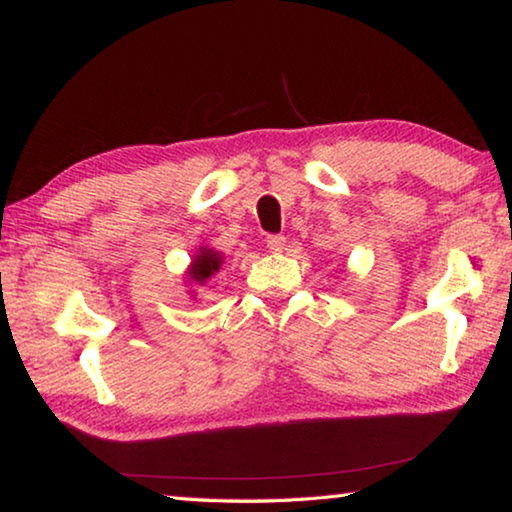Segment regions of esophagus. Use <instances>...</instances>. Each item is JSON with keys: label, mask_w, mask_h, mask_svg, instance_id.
I'll list each match as a JSON object with an SVG mask.
<instances>
[{"label": "esophagus", "mask_w": 512, "mask_h": 512, "mask_svg": "<svg viewBox=\"0 0 512 512\" xmlns=\"http://www.w3.org/2000/svg\"><path fill=\"white\" fill-rule=\"evenodd\" d=\"M266 246L271 253H282L284 246H287V239H284L282 235H271V237H266Z\"/></svg>", "instance_id": "esophagus-1"}]
</instances>
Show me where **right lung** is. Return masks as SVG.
I'll use <instances>...</instances> for the list:
<instances>
[{"label":"right lung","mask_w":512,"mask_h":512,"mask_svg":"<svg viewBox=\"0 0 512 512\" xmlns=\"http://www.w3.org/2000/svg\"><path fill=\"white\" fill-rule=\"evenodd\" d=\"M221 264H223V255L219 253V250L201 246V248H198V253L194 255L192 264H189V268L185 271L189 284H198V287H205V282L210 280L214 273H219Z\"/></svg>","instance_id":"right-lung-1"}]
</instances>
